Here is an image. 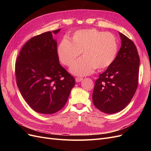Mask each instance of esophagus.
Wrapping results in <instances>:
<instances>
[{"instance_id":"34e87169","label":"esophagus","mask_w":151,"mask_h":151,"mask_svg":"<svg viewBox=\"0 0 151 151\" xmlns=\"http://www.w3.org/2000/svg\"><path fill=\"white\" fill-rule=\"evenodd\" d=\"M83 79V78H82V77H76V81L77 82V83H79V82H81Z\"/></svg>"}]
</instances>
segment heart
Here are the masks:
<instances>
[{"label": "heart", "mask_w": 151, "mask_h": 151, "mask_svg": "<svg viewBox=\"0 0 151 151\" xmlns=\"http://www.w3.org/2000/svg\"><path fill=\"white\" fill-rule=\"evenodd\" d=\"M118 45L112 33L96 29L76 31L68 41L63 39L58 44V60L65 66L71 65L82 53L83 58L76 61L70 70L76 76H87L95 68L103 70L110 67L117 55Z\"/></svg>", "instance_id": "obj_1"}]
</instances>
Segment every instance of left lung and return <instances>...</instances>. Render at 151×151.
Instances as JSON below:
<instances>
[{"label": "left lung", "mask_w": 151, "mask_h": 151, "mask_svg": "<svg viewBox=\"0 0 151 151\" xmlns=\"http://www.w3.org/2000/svg\"><path fill=\"white\" fill-rule=\"evenodd\" d=\"M121 48L113 64L95 81L94 106L105 113L119 112L132 100L138 86L140 58L132 41L119 33Z\"/></svg>", "instance_id": "1"}]
</instances>
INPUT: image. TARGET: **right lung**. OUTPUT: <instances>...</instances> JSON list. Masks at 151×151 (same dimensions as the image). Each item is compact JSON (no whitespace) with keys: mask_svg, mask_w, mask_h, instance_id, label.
<instances>
[{"mask_svg":"<svg viewBox=\"0 0 151 151\" xmlns=\"http://www.w3.org/2000/svg\"><path fill=\"white\" fill-rule=\"evenodd\" d=\"M31 38L22 47L15 65L16 83L22 97L35 111L53 114L65 106L75 79L59 63L52 33Z\"/></svg>","mask_w":151,"mask_h":151,"instance_id":"obj_1","label":"right lung"}]
</instances>
